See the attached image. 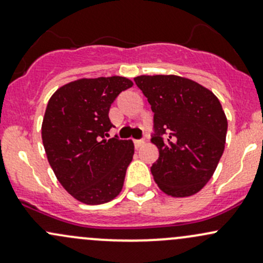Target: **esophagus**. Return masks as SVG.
I'll return each instance as SVG.
<instances>
[{"mask_svg": "<svg viewBox=\"0 0 263 263\" xmlns=\"http://www.w3.org/2000/svg\"><path fill=\"white\" fill-rule=\"evenodd\" d=\"M134 144H135V147L139 148V147H141L142 145L145 144V140H135Z\"/></svg>", "mask_w": 263, "mask_h": 263, "instance_id": "1", "label": "esophagus"}]
</instances>
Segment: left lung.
Returning <instances> with one entry per match:
<instances>
[{
	"label": "left lung",
	"mask_w": 263,
	"mask_h": 263,
	"mask_svg": "<svg viewBox=\"0 0 263 263\" xmlns=\"http://www.w3.org/2000/svg\"><path fill=\"white\" fill-rule=\"evenodd\" d=\"M154 112L151 142L159 159L151 166L158 187L172 197H188L211 179L227 140L228 119L216 95L177 75L135 78Z\"/></svg>",
	"instance_id": "left-lung-1"
}]
</instances>
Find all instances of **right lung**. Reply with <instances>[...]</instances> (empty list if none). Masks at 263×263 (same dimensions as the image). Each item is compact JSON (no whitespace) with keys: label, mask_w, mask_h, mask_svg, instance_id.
<instances>
[{"label":"right lung","mask_w":263,"mask_h":263,"mask_svg":"<svg viewBox=\"0 0 263 263\" xmlns=\"http://www.w3.org/2000/svg\"><path fill=\"white\" fill-rule=\"evenodd\" d=\"M132 85L123 76L79 79L55 90L47 104L42 123L47 159L58 182L82 203L109 202L123 187L134 142L105 137L113 127L110 104Z\"/></svg>","instance_id":"right-lung-1"}]
</instances>
